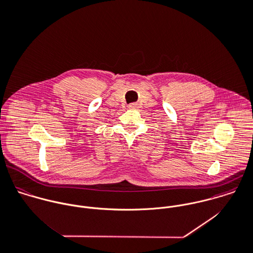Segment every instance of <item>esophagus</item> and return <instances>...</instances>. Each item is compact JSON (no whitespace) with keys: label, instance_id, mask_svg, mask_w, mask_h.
Returning a JSON list of instances; mask_svg holds the SVG:
<instances>
[{"label":"esophagus","instance_id":"1","mask_svg":"<svg viewBox=\"0 0 253 253\" xmlns=\"http://www.w3.org/2000/svg\"><path fill=\"white\" fill-rule=\"evenodd\" d=\"M136 107H137V104H134V103L128 105V108H129V109H135Z\"/></svg>","mask_w":253,"mask_h":253}]
</instances>
